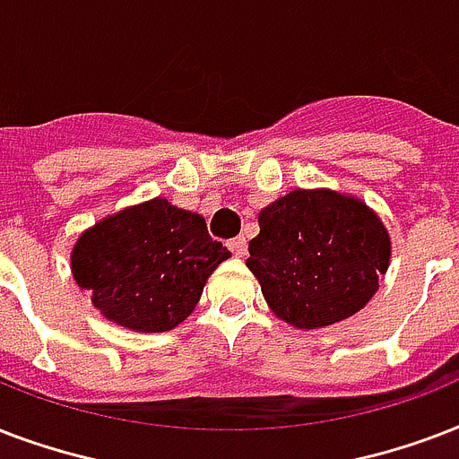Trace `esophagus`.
I'll return each instance as SVG.
<instances>
[{
  "label": "esophagus",
  "instance_id": "obj_1",
  "mask_svg": "<svg viewBox=\"0 0 459 459\" xmlns=\"http://www.w3.org/2000/svg\"><path fill=\"white\" fill-rule=\"evenodd\" d=\"M227 247H230V251H232L234 255H247V239L244 237H237V239H230L227 241Z\"/></svg>",
  "mask_w": 459,
  "mask_h": 459
}]
</instances>
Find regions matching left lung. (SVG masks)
Returning <instances> with one entry per match:
<instances>
[{"instance_id":"1","label":"left lung","mask_w":459,"mask_h":459,"mask_svg":"<svg viewBox=\"0 0 459 459\" xmlns=\"http://www.w3.org/2000/svg\"><path fill=\"white\" fill-rule=\"evenodd\" d=\"M247 268L273 314L294 328H323L366 307L388 270L390 237L359 198L297 189L258 212Z\"/></svg>"}]
</instances>
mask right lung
Here are the masks:
<instances>
[{
  "label": "right lung",
  "instance_id": "1",
  "mask_svg": "<svg viewBox=\"0 0 459 459\" xmlns=\"http://www.w3.org/2000/svg\"><path fill=\"white\" fill-rule=\"evenodd\" d=\"M230 255L198 212L158 196L85 230L71 251V273L105 318L165 333L189 318L205 280Z\"/></svg>",
  "mask_w": 459,
  "mask_h": 459
}]
</instances>
